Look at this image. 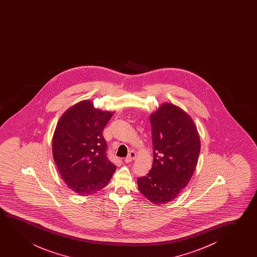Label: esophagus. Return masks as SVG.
Masks as SVG:
<instances>
[{
  "mask_svg": "<svg viewBox=\"0 0 257 257\" xmlns=\"http://www.w3.org/2000/svg\"><path fill=\"white\" fill-rule=\"evenodd\" d=\"M135 158H136V153L134 151H131L128 156L124 160V162H126V163H129V162H133Z\"/></svg>",
  "mask_w": 257,
  "mask_h": 257,
  "instance_id": "esophagus-1",
  "label": "esophagus"
}]
</instances>
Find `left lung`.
I'll use <instances>...</instances> for the list:
<instances>
[{
    "instance_id": "obj_1",
    "label": "left lung",
    "mask_w": 257,
    "mask_h": 257,
    "mask_svg": "<svg viewBox=\"0 0 257 257\" xmlns=\"http://www.w3.org/2000/svg\"><path fill=\"white\" fill-rule=\"evenodd\" d=\"M154 161L148 175L138 178L139 190L153 204L173 201L190 182L200 153V138L190 115L164 102L150 115Z\"/></svg>"
}]
</instances>
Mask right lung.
Wrapping results in <instances>:
<instances>
[{"label": "right lung", "instance_id": "right-lung-1", "mask_svg": "<svg viewBox=\"0 0 257 257\" xmlns=\"http://www.w3.org/2000/svg\"><path fill=\"white\" fill-rule=\"evenodd\" d=\"M114 112L95 109L84 100L63 113L53 137V155L67 187L81 196L97 192L116 170L106 155L102 131Z\"/></svg>", "mask_w": 257, "mask_h": 257}]
</instances>
